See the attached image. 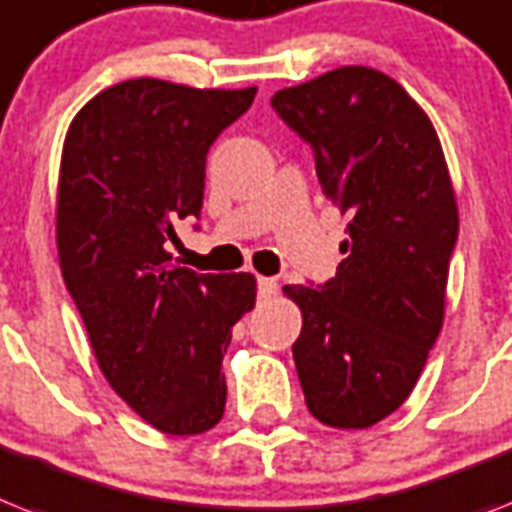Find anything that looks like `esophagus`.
<instances>
[{"instance_id": "1", "label": "esophagus", "mask_w": 512, "mask_h": 512, "mask_svg": "<svg viewBox=\"0 0 512 512\" xmlns=\"http://www.w3.org/2000/svg\"><path fill=\"white\" fill-rule=\"evenodd\" d=\"M277 293V282L269 277H259V298H272Z\"/></svg>"}]
</instances>
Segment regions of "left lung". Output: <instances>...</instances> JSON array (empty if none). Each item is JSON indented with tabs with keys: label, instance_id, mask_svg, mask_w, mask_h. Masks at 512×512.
Listing matches in <instances>:
<instances>
[{
	"label": "left lung",
	"instance_id": "left-lung-1",
	"mask_svg": "<svg viewBox=\"0 0 512 512\" xmlns=\"http://www.w3.org/2000/svg\"><path fill=\"white\" fill-rule=\"evenodd\" d=\"M272 107L311 143L324 196L350 217L335 277L282 287L303 316L295 369L314 418L366 429L411 395L445 322L453 180L432 120L374 67L282 88Z\"/></svg>",
	"mask_w": 512,
	"mask_h": 512
}]
</instances>
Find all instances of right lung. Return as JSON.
I'll use <instances>...</instances> for the list:
<instances>
[{
    "instance_id": "1",
    "label": "right lung",
    "mask_w": 512,
    "mask_h": 512,
    "mask_svg": "<svg viewBox=\"0 0 512 512\" xmlns=\"http://www.w3.org/2000/svg\"><path fill=\"white\" fill-rule=\"evenodd\" d=\"M256 88L122 80L70 122L57 251L101 374L154 429L209 432L225 413L222 356L256 303L253 274L172 264L175 225L204 204L206 154Z\"/></svg>"
}]
</instances>
